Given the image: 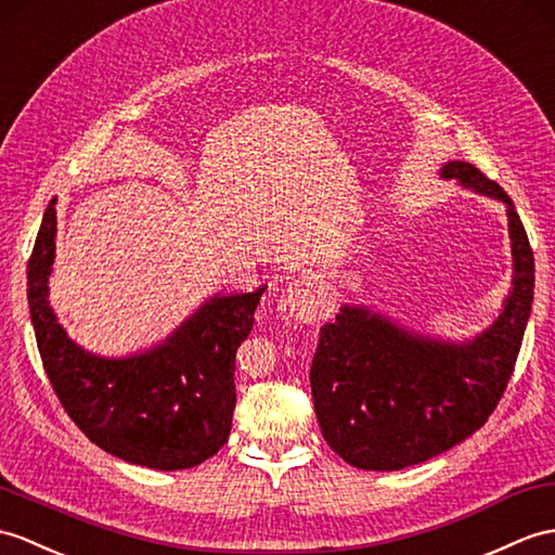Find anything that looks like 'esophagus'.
Wrapping results in <instances>:
<instances>
[{"instance_id": "obj_1", "label": "esophagus", "mask_w": 555, "mask_h": 555, "mask_svg": "<svg viewBox=\"0 0 555 555\" xmlns=\"http://www.w3.org/2000/svg\"><path fill=\"white\" fill-rule=\"evenodd\" d=\"M283 312L291 314L300 324H314L328 312L326 293L312 276H298L281 298Z\"/></svg>"}]
</instances>
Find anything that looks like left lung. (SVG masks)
Here are the masks:
<instances>
[{
    "label": "left lung",
    "mask_w": 555,
    "mask_h": 555,
    "mask_svg": "<svg viewBox=\"0 0 555 555\" xmlns=\"http://www.w3.org/2000/svg\"><path fill=\"white\" fill-rule=\"evenodd\" d=\"M440 177L506 205L511 291L478 336L444 340L366 305H343L321 326L309 369L321 435L364 470H402L456 447L496 409L534 300V255L508 193L478 167L444 163Z\"/></svg>",
    "instance_id": "left-lung-1"
}]
</instances>
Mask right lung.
<instances>
[{
    "label": "right lung",
    "mask_w": 555,
    "mask_h": 555,
    "mask_svg": "<svg viewBox=\"0 0 555 555\" xmlns=\"http://www.w3.org/2000/svg\"><path fill=\"white\" fill-rule=\"evenodd\" d=\"M54 205L51 198L28 262L30 319L51 388L103 452L156 470L198 466L229 440L236 350L253 328L264 286L212 295L149 350L94 354L68 338L49 305Z\"/></svg>",
    "instance_id": "obj_1"
}]
</instances>
